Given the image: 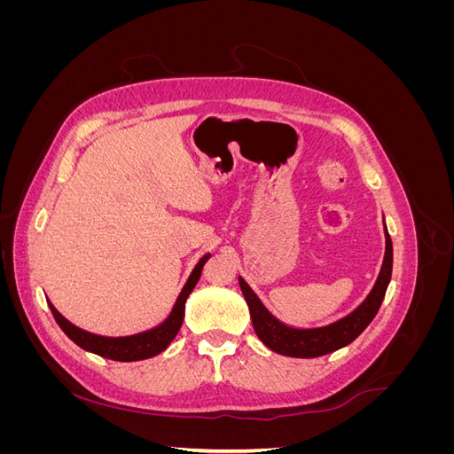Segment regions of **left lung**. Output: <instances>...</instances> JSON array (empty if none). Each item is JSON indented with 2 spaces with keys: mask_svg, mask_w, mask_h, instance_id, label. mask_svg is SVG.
I'll return each instance as SVG.
<instances>
[{
  "mask_svg": "<svg viewBox=\"0 0 454 454\" xmlns=\"http://www.w3.org/2000/svg\"><path fill=\"white\" fill-rule=\"evenodd\" d=\"M390 277H392V239L387 231V252H384L382 269L379 272V278L373 286V290H371V294L367 295L364 303L352 314H348L347 318L318 329H294L280 324L263 307V303H261L257 295L252 292V287L242 278H239V282H240V290L246 297V303L250 307L255 333L270 350L284 356H294V358H316V356H324L350 345V342L364 332L380 309Z\"/></svg>",
  "mask_w": 454,
  "mask_h": 454,
  "instance_id": "left-lung-1",
  "label": "left lung"
}]
</instances>
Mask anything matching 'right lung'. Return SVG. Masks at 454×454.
Returning <instances> with one entry per match:
<instances>
[{
  "instance_id": "add662e5",
  "label": "right lung",
  "mask_w": 454,
  "mask_h": 454,
  "mask_svg": "<svg viewBox=\"0 0 454 454\" xmlns=\"http://www.w3.org/2000/svg\"><path fill=\"white\" fill-rule=\"evenodd\" d=\"M208 259H210V255H204L197 263V267L193 269V272H191V277H189L187 284L184 286L180 297H177L168 318L164 320L160 325H157L155 329H151V332H145L140 335H132V337L92 335V333H87V332H83V329H79L74 324L67 322L51 303H49V307H51L54 320H57V324L62 327V332L70 337L77 347L98 354V356H102V358L117 360V362L145 360V358H151V356H157L159 352L167 348L172 342V339L177 335V332H180V327L184 324V316H185V301H187L189 294L193 292V287L197 286L200 274H202V267Z\"/></svg>"
}]
</instances>
